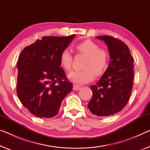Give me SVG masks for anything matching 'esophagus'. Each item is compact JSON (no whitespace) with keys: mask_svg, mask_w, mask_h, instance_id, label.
Returning <instances> with one entry per match:
<instances>
[{"mask_svg":"<svg viewBox=\"0 0 150 150\" xmlns=\"http://www.w3.org/2000/svg\"><path fill=\"white\" fill-rule=\"evenodd\" d=\"M80 88H81V86H78V85H74L73 86L74 91H78V90H80Z\"/></svg>","mask_w":150,"mask_h":150,"instance_id":"34e87169","label":"esophagus"}]
</instances>
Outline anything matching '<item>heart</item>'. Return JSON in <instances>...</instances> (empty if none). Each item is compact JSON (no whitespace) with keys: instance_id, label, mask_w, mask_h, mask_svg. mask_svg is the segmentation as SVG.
Wrapping results in <instances>:
<instances>
[{"instance_id":"1","label":"heart","mask_w":150,"mask_h":150,"mask_svg":"<svg viewBox=\"0 0 150 150\" xmlns=\"http://www.w3.org/2000/svg\"><path fill=\"white\" fill-rule=\"evenodd\" d=\"M78 52L84 54L86 58L83 63L81 70L71 72L68 78L71 81L78 84H83L92 81L94 74L100 76L105 72L109 65V56L104 49L91 40H84L75 46ZM73 57L68 50H64L59 56L62 67L66 71H70L72 66Z\"/></svg>"}]
</instances>
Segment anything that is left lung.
<instances>
[{"mask_svg": "<svg viewBox=\"0 0 150 150\" xmlns=\"http://www.w3.org/2000/svg\"><path fill=\"white\" fill-rule=\"evenodd\" d=\"M108 46L111 60L96 85H92L93 96L88 104L92 113L99 117L113 115L125 107L133 85V59L125 43L112 36H98Z\"/></svg>", "mask_w": 150, "mask_h": 150, "instance_id": "1", "label": "left lung"}]
</instances>
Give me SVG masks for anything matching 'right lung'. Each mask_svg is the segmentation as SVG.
Listing matches in <instances>:
<instances>
[{"instance_id":"1","label":"right lung","mask_w":150,"mask_h":150,"mask_svg":"<svg viewBox=\"0 0 150 150\" xmlns=\"http://www.w3.org/2000/svg\"><path fill=\"white\" fill-rule=\"evenodd\" d=\"M75 36L43 37L21 52L17 94L23 105L36 117L56 116L63 99L72 90L60 68L59 56Z\"/></svg>"}]
</instances>
